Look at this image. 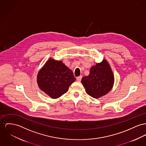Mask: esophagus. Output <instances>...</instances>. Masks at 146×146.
Returning a JSON list of instances; mask_svg holds the SVG:
<instances>
[{
    "label": "esophagus",
    "mask_w": 146,
    "mask_h": 146,
    "mask_svg": "<svg viewBox=\"0 0 146 146\" xmlns=\"http://www.w3.org/2000/svg\"><path fill=\"white\" fill-rule=\"evenodd\" d=\"M81 78H82V76H78V77L76 78V80L78 82H80L81 80Z\"/></svg>",
    "instance_id": "esophagus-1"
}]
</instances>
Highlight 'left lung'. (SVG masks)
<instances>
[{
  "label": "left lung",
  "instance_id": "obj_1",
  "mask_svg": "<svg viewBox=\"0 0 146 146\" xmlns=\"http://www.w3.org/2000/svg\"><path fill=\"white\" fill-rule=\"evenodd\" d=\"M81 82L88 95L97 98L105 95L111 90L114 76L107 61L104 60L91 68L89 75L82 78Z\"/></svg>",
  "mask_w": 146,
  "mask_h": 146
}]
</instances>
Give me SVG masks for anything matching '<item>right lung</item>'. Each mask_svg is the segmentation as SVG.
Listing matches in <instances>:
<instances>
[{"mask_svg": "<svg viewBox=\"0 0 146 146\" xmlns=\"http://www.w3.org/2000/svg\"><path fill=\"white\" fill-rule=\"evenodd\" d=\"M72 71L61 61L49 59L38 75L39 88L52 98L61 96L75 81Z\"/></svg>", "mask_w": 146, "mask_h": 146, "instance_id": "1", "label": "right lung"}]
</instances>
